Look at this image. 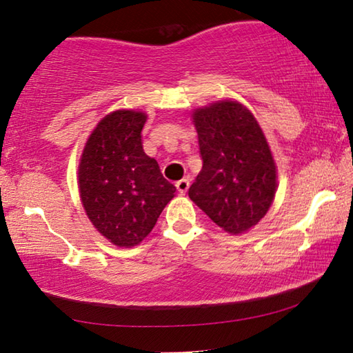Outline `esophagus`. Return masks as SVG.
Returning <instances> with one entry per match:
<instances>
[{"label":"esophagus","instance_id":"obj_1","mask_svg":"<svg viewBox=\"0 0 353 353\" xmlns=\"http://www.w3.org/2000/svg\"><path fill=\"white\" fill-rule=\"evenodd\" d=\"M176 188L179 193H187L190 188V181L188 179H181V181L176 182Z\"/></svg>","mask_w":353,"mask_h":353}]
</instances>
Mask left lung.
Masks as SVG:
<instances>
[{"label": "left lung", "mask_w": 353, "mask_h": 353, "mask_svg": "<svg viewBox=\"0 0 353 353\" xmlns=\"http://www.w3.org/2000/svg\"><path fill=\"white\" fill-rule=\"evenodd\" d=\"M202 170L190 199L232 235L259 224L274 201L277 170L255 117L236 101L196 109Z\"/></svg>", "instance_id": "obj_1"}]
</instances>
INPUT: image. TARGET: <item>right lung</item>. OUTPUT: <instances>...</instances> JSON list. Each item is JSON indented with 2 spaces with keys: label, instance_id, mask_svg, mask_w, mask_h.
Returning <instances> with one entry per match:
<instances>
[{
  "label": "right lung",
  "instance_id": "obj_1",
  "mask_svg": "<svg viewBox=\"0 0 353 353\" xmlns=\"http://www.w3.org/2000/svg\"><path fill=\"white\" fill-rule=\"evenodd\" d=\"M146 118L135 110L105 115L88 137L77 170L88 219L119 248H132L145 240L176 193L159 163L143 151Z\"/></svg>",
  "mask_w": 353,
  "mask_h": 353
}]
</instances>
